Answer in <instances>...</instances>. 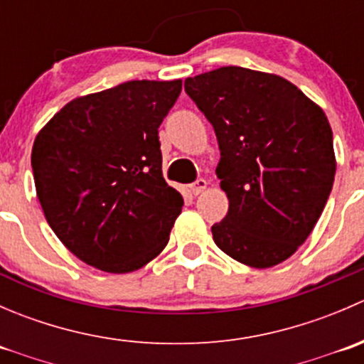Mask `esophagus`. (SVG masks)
<instances>
[{
    "instance_id": "1",
    "label": "esophagus",
    "mask_w": 364,
    "mask_h": 364,
    "mask_svg": "<svg viewBox=\"0 0 364 364\" xmlns=\"http://www.w3.org/2000/svg\"><path fill=\"white\" fill-rule=\"evenodd\" d=\"M205 186H208V181H205V179H197V181L190 186V190H192L193 196H199V193L204 192Z\"/></svg>"
}]
</instances>
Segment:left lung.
I'll return each mask as SVG.
<instances>
[{"label":"left lung","mask_w":364,"mask_h":364,"mask_svg":"<svg viewBox=\"0 0 364 364\" xmlns=\"http://www.w3.org/2000/svg\"><path fill=\"white\" fill-rule=\"evenodd\" d=\"M185 91L218 141L229 211L211 227L216 247L257 269L284 262L310 236L335 181L324 111L284 77L243 67L188 77Z\"/></svg>","instance_id":"8db88e82"}]
</instances>
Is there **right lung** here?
<instances>
[{"label": "right lung", "mask_w": 364, "mask_h": 364, "mask_svg": "<svg viewBox=\"0 0 364 364\" xmlns=\"http://www.w3.org/2000/svg\"><path fill=\"white\" fill-rule=\"evenodd\" d=\"M181 80H128L68 102L31 151L47 223L82 262L130 273L167 247L183 197L161 174L159 127Z\"/></svg>", "instance_id": "add662e5"}]
</instances>
